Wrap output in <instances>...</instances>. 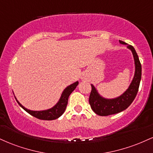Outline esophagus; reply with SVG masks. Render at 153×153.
Segmentation results:
<instances>
[{"mask_svg": "<svg viewBox=\"0 0 153 153\" xmlns=\"http://www.w3.org/2000/svg\"><path fill=\"white\" fill-rule=\"evenodd\" d=\"M84 78H84V76L82 77V79H84Z\"/></svg>", "mask_w": 153, "mask_h": 153, "instance_id": "obj_1", "label": "esophagus"}]
</instances>
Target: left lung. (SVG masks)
Returning a JSON list of instances; mask_svg holds the SVG:
<instances>
[{
    "mask_svg": "<svg viewBox=\"0 0 153 153\" xmlns=\"http://www.w3.org/2000/svg\"><path fill=\"white\" fill-rule=\"evenodd\" d=\"M122 45H127L130 49L134 56L135 62V74L129 88L122 96L114 99H106L100 96L96 88L91 85V91L89 96V103L91 108L96 114L99 116H108L119 113L125 110L133 102L137 94L142 75V66L138 55L134 48L131 45H127L124 42L119 41Z\"/></svg>",
    "mask_w": 153,
    "mask_h": 153,
    "instance_id": "left-lung-1",
    "label": "left lung"
}]
</instances>
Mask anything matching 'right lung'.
Listing matches in <instances>:
<instances>
[{
    "label": "right lung",
    "instance_id": "1",
    "mask_svg": "<svg viewBox=\"0 0 153 153\" xmlns=\"http://www.w3.org/2000/svg\"><path fill=\"white\" fill-rule=\"evenodd\" d=\"M78 85V82L77 81L72 84V85L67 87L64 90V91H63L59 102L54 107H52V108H50V109L48 110L40 111H31L23 106L17 100L16 101L18 102L19 106L22 107L26 112H28L29 114L33 116V117H36V118H37L39 119H42V120H54V119L59 118V117L64 113L67 105H68V97H69V96L71 95V93L75 90V88Z\"/></svg>",
    "mask_w": 153,
    "mask_h": 153
}]
</instances>
